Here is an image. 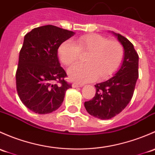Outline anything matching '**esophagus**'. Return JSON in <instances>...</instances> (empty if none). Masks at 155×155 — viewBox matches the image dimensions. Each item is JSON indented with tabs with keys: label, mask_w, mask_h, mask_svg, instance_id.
I'll list each match as a JSON object with an SVG mask.
<instances>
[{
	"label": "esophagus",
	"mask_w": 155,
	"mask_h": 155,
	"mask_svg": "<svg viewBox=\"0 0 155 155\" xmlns=\"http://www.w3.org/2000/svg\"><path fill=\"white\" fill-rule=\"evenodd\" d=\"M71 86H72L73 88H77V87H83V86H84V84H78V83H77V82H74Z\"/></svg>",
	"instance_id": "34e87169"
}]
</instances>
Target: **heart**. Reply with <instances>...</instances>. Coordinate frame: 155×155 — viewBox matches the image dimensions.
Listing matches in <instances>:
<instances>
[{
	"label": "heart",
	"mask_w": 155,
	"mask_h": 155,
	"mask_svg": "<svg viewBox=\"0 0 155 155\" xmlns=\"http://www.w3.org/2000/svg\"><path fill=\"white\" fill-rule=\"evenodd\" d=\"M81 54H87L86 64H78L68 71L71 79L81 83L89 82L98 78L105 79L117 71L123 60L125 51L121 42L108 40L98 34L84 35L78 38L77 43L65 41L58 49L60 61L71 66L78 61Z\"/></svg>",
	"instance_id": "obj_1"
}]
</instances>
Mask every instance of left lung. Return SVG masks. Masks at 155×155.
Here are the masks:
<instances>
[{"instance_id":"1","label":"left lung","mask_w":155,"mask_h":155,"mask_svg":"<svg viewBox=\"0 0 155 155\" xmlns=\"http://www.w3.org/2000/svg\"><path fill=\"white\" fill-rule=\"evenodd\" d=\"M115 35L125 49L122 67L110 79L95 85V96L84 102L87 112L101 119H111L125 109L133 97L139 77V56L133 44L119 33Z\"/></svg>"}]
</instances>
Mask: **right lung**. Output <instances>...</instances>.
Returning a JSON list of instances; mask_svg holds the SVG:
<instances>
[{"mask_svg": "<svg viewBox=\"0 0 155 155\" xmlns=\"http://www.w3.org/2000/svg\"><path fill=\"white\" fill-rule=\"evenodd\" d=\"M74 32L54 25H45L27 33L19 52L15 73L16 90L22 103L30 110L47 114L61 106L71 84L60 66L58 48Z\"/></svg>", "mask_w": 155, "mask_h": 155, "instance_id": "add662e5", "label": "right lung"}]
</instances>
